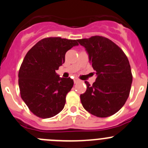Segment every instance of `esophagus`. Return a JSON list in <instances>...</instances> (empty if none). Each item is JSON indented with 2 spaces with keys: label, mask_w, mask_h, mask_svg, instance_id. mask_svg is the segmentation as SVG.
Returning <instances> with one entry per match:
<instances>
[{
  "label": "esophagus",
  "mask_w": 148,
  "mask_h": 148,
  "mask_svg": "<svg viewBox=\"0 0 148 148\" xmlns=\"http://www.w3.org/2000/svg\"><path fill=\"white\" fill-rule=\"evenodd\" d=\"M80 82V80L79 79H77V78H75L74 79V84H77V83H78V82Z\"/></svg>",
  "instance_id": "34e87169"
}]
</instances>
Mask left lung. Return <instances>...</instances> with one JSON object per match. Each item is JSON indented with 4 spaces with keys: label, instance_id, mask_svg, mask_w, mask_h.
Here are the masks:
<instances>
[{
    "label": "left lung",
    "instance_id": "1",
    "mask_svg": "<svg viewBox=\"0 0 148 148\" xmlns=\"http://www.w3.org/2000/svg\"><path fill=\"white\" fill-rule=\"evenodd\" d=\"M87 50L97 75L87 90L80 95L82 106L100 118L110 116L123 107L130 95L132 74L127 56L113 41L103 36L77 40Z\"/></svg>",
    "mask_w": 148,
    "mask_h": 148
}]
</instances>
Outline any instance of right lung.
<instances>
[{
    "mask_svg": "<svg viewBox=\"0 0 148 148\" xmlns=\"http://www.w3.org/2000/svg\"><path fill=\"white\" fill-rule=\"evenodd\" d=\"M77 40L58 37L38 42L26 54L18 71L20 95L29 110L39 118L57 115L64 108L74 81L56 73L65 61V54Z\"/></svg>",
    "mask_w": 148,
    "mask_h": 148,
    "instance_id": "obj_1",
    "label": "right lung"
}]
</instances>
